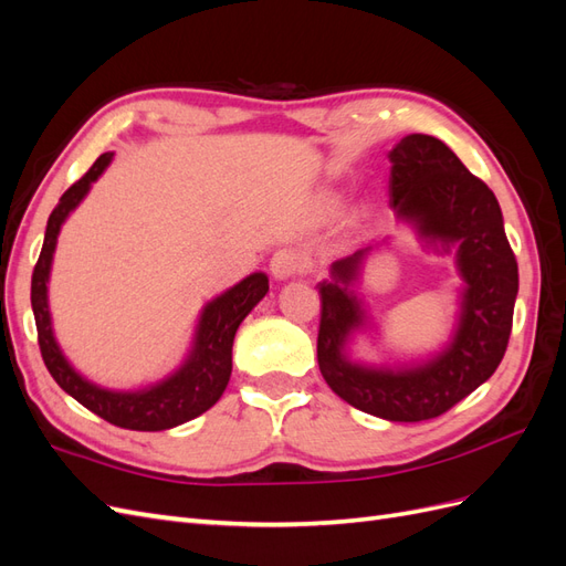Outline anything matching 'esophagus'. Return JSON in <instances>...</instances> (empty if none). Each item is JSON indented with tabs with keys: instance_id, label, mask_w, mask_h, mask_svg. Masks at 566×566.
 <instances>
[{
	"instance_id": "esophagus-1",
	"label": "esophagus",
	"mask_w": 566,
	"mask_h": 566,
	"mask_svg": "<svg viewBox=\"0 0 566 566\" xmlns=\"http://www.w3.org/2000/svg\"><path fill=\"white\" fill-rule=\"evenodd\" d=\"M312 266L310 254L300 248H281L271 256V273L276 279H290L306 273Z\"/></svg>"
}]
</instances>
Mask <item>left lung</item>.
<instances>
[{
	"instance_id": "left-lung-1",
	"label": "left lung",
	"mask_w": 566,
	"mask_h": 566,
	"mask_svg": "<svg viewBox=\"0 0 566 566\" xmlns=\"http://www.w3.org/2000/svg\"><path fill=\"white\" fill-rule=\"evenodd\" d=\"M389 160L391 208L413 219L424 238L458 243V266L468 283L460 328L447 352L413 370L349 364L342 345L361 323L349 283L366 252L356 250L333 264V281L318 285V368L337 397L364 413L420 422L447 413L499 368L512 331L520 273L499 200L447 144L427 134H408Z\"/></svg>"
}]
</instances>
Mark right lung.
<instances>
[{"instance_id":"add662e5","label":"right lung","mask_w":566,"mask_h":566,"mask_svg":"<svg viewBox=\"0 0 566 566\" xmlns=\"http://www.w3.org/2000/svg\"><path fill=\"white\" fill-rule=\"evenodd\" d=\"M111 158L113 153L98 156L87 172L61 196L54 212L49 214L44 245L35 271H32L30 300L32 312H35L38 342L44 366L51 373V378L59 382V387L71 394V397L80 401L84 408H90L92 413L108 420L115 427L136 432H160L198 418L205 410L212 408L221 394H224L231 378V347L235 331L241 321L252 312V306L266 295L269 279L264 273H252V276L233 285L224 295L205 306L193 354L188 356L184 368L163 385L134 394H119L82 380L80 375L67 366L54 335H51L46 279L51 254H54L56 235L63 219L84 198V193L90 191V184L96 181L98 175L104 172Z\"/></svg>"}]
</instances>
